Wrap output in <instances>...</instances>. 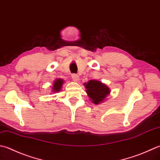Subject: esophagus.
Instances as JSON below:
<instances>
[{"instance_id": "34e87169", "label": "esophagus", "mask_w": 160, "mask_h": 160, "mask_svg": "<svg viewBox=\"0 0 160 160\" xmlns=\"http://www.w3.org/2000/svg\"><path fill=\"white\" fill-rule=\"evenodd\" d=\"M71 77H72V78H73V80L74 81H76V82H77V81L79 80V76H78V75H77V74H75V73L72 74Z\"/></svg>"}]
</instances>
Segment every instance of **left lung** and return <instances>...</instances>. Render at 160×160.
Listing matches in <instances>:
<instances>
[{
    "mask_svg": "<svg viewBox=\"0 0 160 160\" xmlns=\"http://www.w3.org/2000/svg\"><path fill=\"white\" fill-rule=\"evenodd\" d=\"M87 93L94 104H98L103 101L110 90L105 84L97 80H90L87 84H84Z\"/></svg>",
    "mask_w": 160,
    "mask_h": 160,
    "instance_id": "left-lung-1",
    "label": "left lung"
}]
</instances>
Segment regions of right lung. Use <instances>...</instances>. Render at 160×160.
<instances>
[{"mask_svg":"<svg viewBox=\"0 0 160 160\" xmlns=\"http://www.w3.org/2000/svg\"><path fill=\"white\" fill-rule=\"evenodd\" d=\"M63 83H64L63 80H61V79L56 80L55 81L54 84H53V87H52L53 92H58L61 89L62 86V84H63Z\"/></svg>","mask_w":160,"mask_h":160,"instance_id":"add662e5","label":"right lung"}]
</instances>
